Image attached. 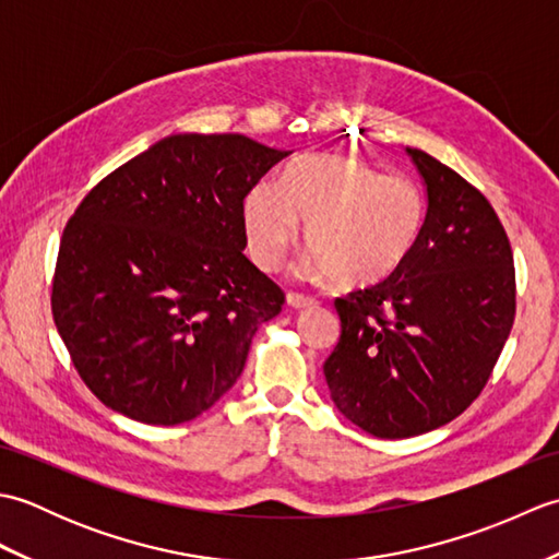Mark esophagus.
Wrapping results in <instances>:
<instances>
[{
  "instance_id": "34e87169",
  "label": "esophagus",
  "mask_w": 559,
  "mask_h": 559,
  "mask_svg": "<svg viewBox=\"0 0 559 559\" xmlns=\"http://www.w3.org/2000/svg\"><path fill=\"white\" fill-rule=\"evenodd\" d=\"M288 305L293 307V310H310V307H317L319 302H317L314 298H310V295L290 293V295H288Z\"/></svg>"
}]
</instances>
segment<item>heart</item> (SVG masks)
Returning a JSON list of instances; mask_svg holds the SVG:
<instances>
[{
    "mask_svg": "<svg viewBox=\"0 0 559 559\" xmlns=\"http://www.w3.org/2000/svg\"><path fill=\"white\" fill-rule=\"evenodd\" d=\"M249 257L276 271L288 247L302 242L312 276L341 288H372L401 271L425 225V197L408 177H386L346 156H305L278 187L257 185L245 199Z\"/></svg>",
    "mask_w": 559,
    "mask_h": 559,
    "instance_id": "b5f03b06",
    "label": "heart"
}]
</instances>
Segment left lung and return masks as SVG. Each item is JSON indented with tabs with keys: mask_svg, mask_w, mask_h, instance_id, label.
Returning <instances> with one entry per match:
<instances>
[{
	"mask_svg": "<svg viewBox=\"0 0 559 559\" xmlns=\"http://www.w3.org/2000/svg\"><path fill=\"white\" fill-rule=\"evenodd\" d=\"M406 153L427 187L423 235L389 281L336 298L341 338L324 362L336 408L382 439L466 411L516 314L512 245L490 201L425 151Z\"/></svg>",
	"mask_w": 559,
	"mask_h": 559,
	"instance_id": "8db88e82",
	"label": "left lung"
}]
</instances>
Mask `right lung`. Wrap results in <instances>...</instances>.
Returning a JSON list of instances; mask_svg holds the SVG:
<instances>
[{
    "mask_svg": "<svg viewBox=\"0 0 559 559\" xmlns=\"http://www.w3.org/2000/svg\"><path fill=\"white\" fill-rule=\"evenodd\" d=\"M290 156L242 134H173L91 189L59 242L52 317L79 377L146 425L209 411L286 295L242 249L245 199Z\"/></svg>",
    "mask_w": 559,
    "mask_h": 559,
    "instance_id": "add662e5",
    "label": "right lung"
}]
</instances>
